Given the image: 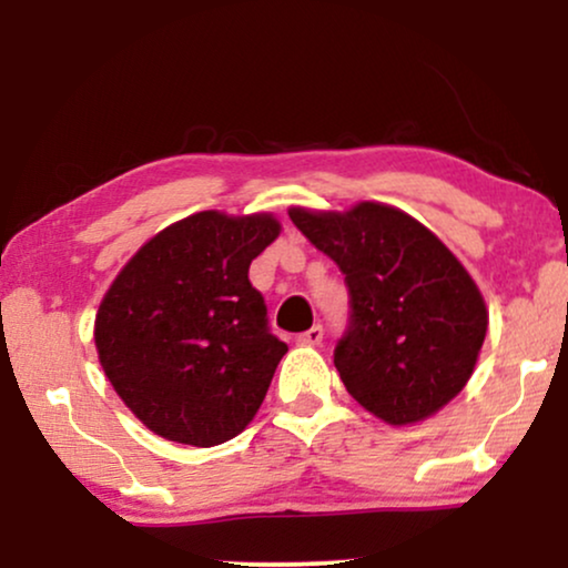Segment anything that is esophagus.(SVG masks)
Instances as JSON below:
<instances>
[{"mask_svg":"<svg viewBox=\"0 0 568 568\" xmlns=\"http://www.w3.org/2000/svg\"><path fill=\"white\" fill-rule=\"evenodd\" d=\"M323 341V328L321 325H313V328L310 331H305V333H300L297 336V344H302V346H317Z\"/></svg>","mask_w":568,"mask_h":568,"instance_id":"esophagus-1","label":"esophagus"}]
</instances>
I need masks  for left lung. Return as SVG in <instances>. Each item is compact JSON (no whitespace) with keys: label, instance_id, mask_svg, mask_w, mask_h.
Returning a JSON list of instances; mask_svg holds the SVG:
<instances>
[{"label":"left lung","instance_id":"obj_1","mask_svg":"<svg viewBox=\"0 0 568 568\" xmlns=\"http://www.w3.org/2000/svg\"><path fill=\"white\" fill-rule=\"evenodd\" d=\"M290 216L346 274L352 325L333 364L348 395L390 426L445 408L468 385L488 328L484 294L455 253L379 201L346 212L292 206Z\"/></svg>","mask_w":568,"mask_h":568}]
</instances>
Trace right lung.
Wrapping results in <instances>:
<instances>
[{
  "label": "right lung",
  "mask_w": 568,
  "mask_h": 568,
  "mask_svg": "<svg viewBox=\"0 0 568 568\" xmlns=\"http://www.w3.org/2000/svg\"><path fill=\"white\" fill-rule=\"evenodd\" d=\"M278 232L268 212H196L146 240L108 286L100 367L158 437L214 447L258 414L286 344L268 333L247 268Z\"/></svg>",
  "instance_id": "add662e5"
}]
</instances>
